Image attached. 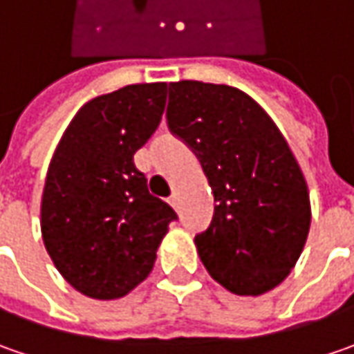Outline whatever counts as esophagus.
Segmentation results:
<instances>
[{
	"label": "esophagus",
	"instance_id": "34e87169",
	"mask_svg": "<svg viewBox=\"0 0 354 354\" xmlns=\"http://www.w3.org/2000/svg\"><path fill=\"white\" fill-rule=\"evenodd\" d=\"M168 202H170L172 207H178V192H172V196L168 198Z\"/></svg>",
	"mask_w": 354,
	"mask_h": 354
}]
</instances>
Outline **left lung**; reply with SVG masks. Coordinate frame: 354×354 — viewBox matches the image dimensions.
Segmentation results:
<instances>
[{"label":"left lung","mask_w":354,"mask_h":354,"mask_svg":"<svg viewBox=\"0 0 354 354\" xmlns=\"http://www.w3.org/2000/svg\"><path fill=\"white\" fill-rule=\"evenodd\" d=\"M166 120L214 192L196 234L209 275L236 295H261L297 263L311 223L309 192L289 145L252 97L227 85L170 83Z\"/></svg>","instance_id":"left-lung-1"}]
</instances>
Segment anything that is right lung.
<instances>
[{
    "label": "right lung",
    "mask_w": 354,
    "mask_h": 354,
    "mask_svg": "<svg viewBox=\"0 0 354 354\" xmlns=\"http://www.w3.org/2000/svg\"><path fill=\"white\" fill-rule=\"evenodd\" d=\"M166 83L129 85L88 100L55 150L41 200V234L55 268L93 299L145 281L178 220L148 192L134 154L160 124Z\"/></svg>",
    "instance_id": "1"
}]
</instances>
